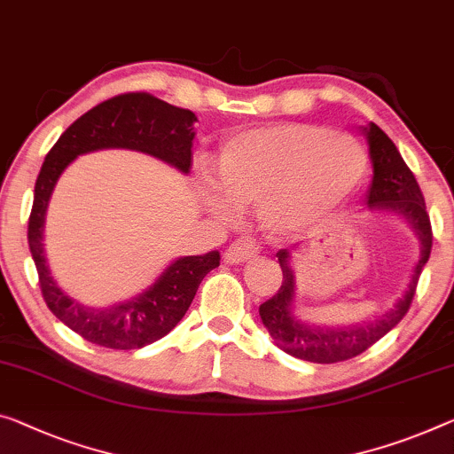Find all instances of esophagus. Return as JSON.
<instances>
[{
  "label": "esophagus",
  "mask_w": 454,
  "mask_h": 454,
  "mask_svg": "<svg viewBox=\"0 0 454 454\" xmlns=\"http://www.w3.org/2000/svg\"><path fill=\"white\" fill-rule=\"evenodd\" d=\"M260 254V246H257L255 239H251V237H241V239H235L231 246L225 249V257L227 263H241V262H247L251 257H255Z\"/></svg>",
  "instance_id": "34e87169"
}]
</instances>
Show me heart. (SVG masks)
Masks as SVG:
<instances>
[{
  "label": "heart",
  "instance_id": "b5f03b06",
  "mask_svg": "<svg viewBox=\"0 0 454 454\" xmlns=\"http://www.w3.org/2000/svg\"><path fill=\"white\" fill-rule=\"evenodd\" d=\"M365 145L318 125L282 123L235 136L219 154L220 188L200 178V199L221 219L257 205L266 229L298 233L343 205L365 180Z\"/></svg>",
  "mask_w": 454,
  "mask_h": 454
}]
</instances>
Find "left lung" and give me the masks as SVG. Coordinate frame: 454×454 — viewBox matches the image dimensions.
I'll list each match as a JSON object with an SVG mask.
<instances>
[{"instance_id": "obj_1", "label": "left lung", "mask_w": 454, "mask_h": 454, "mask_svg": "<svg viewBox=\"0 0 454 454\" xmlns=\"http://www.w3.org/2000/svg\"><path fill=\"white\" fill-rule=\"evenodd\" d=\"M361 131L367 137L369 156L373 162L367 207L378 208V211H392L406 219L420 239V257L410 276L406 292L386 315L348 326H315L294 317L296 282L294 270L290 266V249L278 251L276 257L280 262L284 280L278 294L260 306L262 323L282 351L310 364H339V361L357 357L365 348L378 343L383 334L392 331L406 317L412 304L418 278L427 266L432 249L430 217L412 170L403 162L395 144L373 121L364 125Z\"/></svg>"}]
</instances>
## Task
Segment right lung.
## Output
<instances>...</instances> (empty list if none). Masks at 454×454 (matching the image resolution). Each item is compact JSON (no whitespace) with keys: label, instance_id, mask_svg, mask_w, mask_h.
I'll use <instances>...</instances> for the list:
<instances>
[{"label":"right lung","instance_id":"obj_1","mask_svg":"<svg viewBox=\"0 0 454 454\" xmlns=\"http://www.w3.org/2000/svg\"><path fill=\"white\" fill-rule=\"evenodd\" d=\"M194 121L197 115L192 111L174 107L150 93L117 95L81 115L44 158L34 186L27 243L46 306L89 343L128 351L162 339L186 315L199 284L219 266L221 255L219 251H208L205 255L178 257L142 294L106 309H90L65 294L48 270L42 239L54 186L74 158L107 148L144 152L188 174L192 166Z\"/></svg>","mask_w":454,"mask_h":454}]
</instances>
